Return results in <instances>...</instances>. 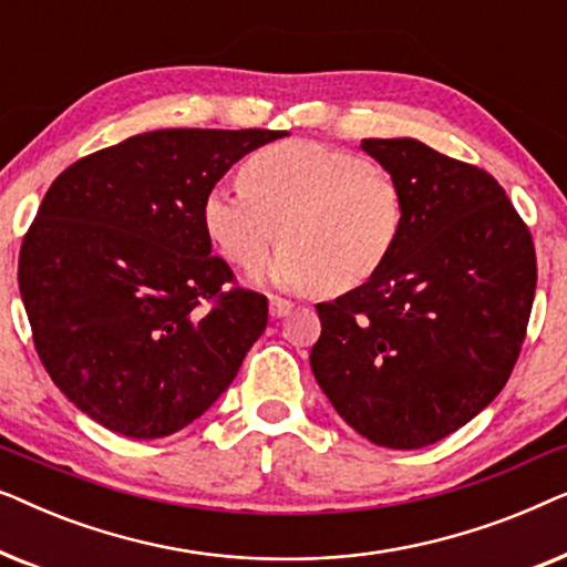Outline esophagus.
<instances>
[{
  "instance_id": "1",
  "label": "esophagus",
  "mask_w": 567,
  "mask_h": 567,
  "mask_svg": "<svg viewBox=\"0 0 567 567\" xmlns=\"http://www.w3.org/2000/svg\"><path fill=\"white\" fill-rule=\"evenodd\" d=\"M291 301L289 299H281V297H270L268 301V309H270V317H286L291 312Z\"/></svg>"
}]
</instances>
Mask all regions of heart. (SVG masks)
Returning a JSON list of instances; mask_svg holds the SVG:
<instances>
[{"mask_svg":"<svg viewBox=\"0 0 567 567\" xmlns=\"http://www.w3.org/2000/svg\"><path fill=\"white\" fill-rule=\"evenodd\" d=\"M239 183L206 193L208 243L237 268L255 270L284 235L268 276L286 289H359L386 266L405 231L400 181L361 154L268 144L243 162Z\"/></svg>","mask_w":567,"mask_h":567,"instance_id":"b5f03b06","label":"heart"}]
</instances>
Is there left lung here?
I'll return each mask as SVG.
<instances>
[{"label": "left lung", "instance_id": "obj_1", "mask_svg": "<svg viewBox=\"0 0 567 567\" xmlns=\"http://www.w3.org/2000/svg\"><path fill=\"white\" fill-rule=\"evenodd\" d=\"M405 193V231L359 289L317 305L309 363L338 415L386 449L436 444L506 386L529 324L532 231L493 175L415 138H363Z\"/></svg>", "mask_w": 567, "mask_h": 567}]
</instances>
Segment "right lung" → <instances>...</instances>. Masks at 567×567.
Listing matches in <instances>:
<instances>
[{
	"instance_id": "right-lung-1",
	"label": "right lung",
	"mask_w": 567,
	"mask_h": 567,
	"mask_svg": "<svg viewBox=\"0 0 567 567\" xmlns=\"http://www.w3.org/2000/svg\"><path fill=\"white\" fill-rule=\"evenodd\" d=\"M268 128H162L92 152L51 183L18 281L38 359L82 413L162 439L219 400L268 322L212 255L200 204Z\"/></svg>"
}]
</instances>
